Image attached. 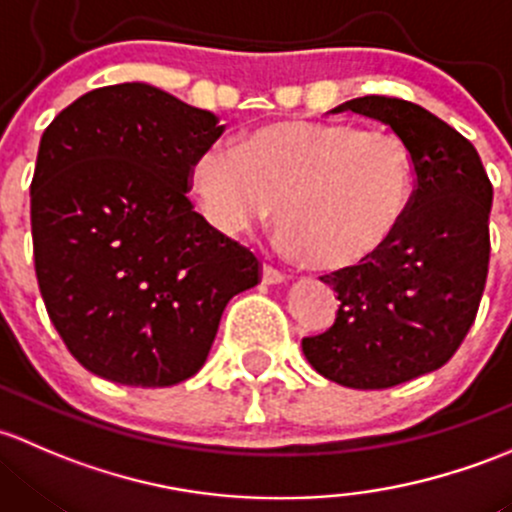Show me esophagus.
<instances>
[{
    "mask_svg": "<svg viewBox=\"0 0 512 512\" xmlns=\"http://www.w3.org/2000/svg\"><path fill=\"white\" fill-rule=\"evenodd\" d=\"M263 283H268V286H273V283H283L286 281V273L283 271H278V268H273L271 263H266V266H263Z\"/></svg>",
    "mask_w": 512,
    "mask_h": 512,
    "instance_id": "esophagus-1",
    "label": "esophagus"
}]
</instances>
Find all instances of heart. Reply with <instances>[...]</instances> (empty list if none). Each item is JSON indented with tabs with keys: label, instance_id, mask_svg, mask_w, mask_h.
<instances>
[{
	"label": "heart",
	"instance_id": "heart-1",
	"mask_svg": "<svg viewBox=\"0 0 512 512\" xmlns=\"http://www.w3.org/2000/svg\"><path fill=\"white\" fill-rule=\"evenodd\" d=\"M414 189L407 145L384 130L333 120H283L214 147L192 167L204 217L241 234L271 217L305 263L342 271L392 244Z\"/></svg>",
	"mask_w": 512,
	"mask_h": 512
}]
</instances>
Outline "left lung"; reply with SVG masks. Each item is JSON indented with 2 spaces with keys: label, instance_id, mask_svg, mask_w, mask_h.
<instances>
[{
  "label": "left lung",
  "instance_id": "1",
  "mask_svg": "<svg viewBox=\"0 0 512 512\" xmlns=\"http://www.w3.org/2000/svg\"><path fill=\"white\" fill-rule=\"evenodd\" d=\"M367 115L407 145L409 214L392 244L360 266L320 276L340 300L325 333L303 337L323 377L387 389L451 360L476 320L491 261L493 184L476 147L421 105L365 96L333 113Z\"/></svg>",
  "mask_w": 512,
  "mask_h": 512
}]
</instances>
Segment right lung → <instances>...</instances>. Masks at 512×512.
Segmentation results:
<instances>
[{
  "label": "right lung",
  "mask_w": 512,
  "mask_h": 512,
  "mask_svg": "<svg viewBox=\"0 0 512 512\" xmlns=\"http://www.w3.org/2000/svg\"><path fill=\"white\" fill-rule=\"evenodd\" d=\"M224 133L147 83L73 100L44 130L31 179L41 298L68 352L128 387L202 370L221 313L261 261L194 212L192 167Z\"/></svg>",
  "instance_id": "right-lung-1"
}]
</instances>
